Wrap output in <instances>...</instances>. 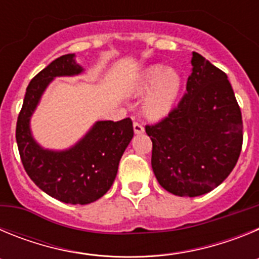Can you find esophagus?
Wrapping results in <instances>:
<instances>
[{
	"instance_id": "obj_1",
	"label": "esophagus",
	"mask_w": 259,
	"mask_h": 259,
	"mask_svg": "<svg viewBox=\"0 0 259 259\" xmlns=\"http://www.w3.org/2000/svg\"><path fill=\"white\" fill-rule=\"evenodd\" d=\"M134 131H135V134H136V135H141V134H144V131H145V130H144L143 124L135 122L134 123Z\"/></svg>"
}]
</instances>
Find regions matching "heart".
Masks as SVG:
<instances>
[{
  "label": "heart",
  "instance_id": "heart-1",
  "mask_svg": "<svg viewBox=\"0 0 259 259\" xmlns=\"http://www.w3.org/2000/svg\"><path fill=\"white\" fill-rule=\"evenodd\" d=\"M182 91V77L172 68L155 65L145 68L131 84L134 96L145 95L141 102L143 114L148 119L158 120L172 111Z\"/></svg>",
  "mask_w": 259,
  "mask_h": 259
}]
</instances>
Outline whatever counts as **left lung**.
I'll use <instances>...</instances> for the list:
<instances>
[{
    "mask_svg": "<svg viewBox=\"0 0 259 259\" xmlns=\"http://www.w3.org/2000/svg\"><path fill=\"white\" fill-rule=\"evenodd\" d=\"M158 183L180 197L209 193L239 159L242 119L227 75L193 52L187 93L161 122L146 125Z\"/></svg>",
    "mask_w": 259,
    "mask_h": 259,
    "instance_id": "left-lung-1",
    "label": "left lung"
}]
</instances>
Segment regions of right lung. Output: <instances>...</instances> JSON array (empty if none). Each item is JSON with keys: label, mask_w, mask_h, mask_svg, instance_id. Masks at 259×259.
I'll return each mask as SVG.
<instances>
[{"label": "right lung", "mask_w": 259, "mask_h": 259, "mask_svg": "<svg viewBox=\"0 0 259 259\" xmlns=\"http://www.w3.org/2000/svg\"><path fill=\"white\" fill-rule=\"evenodd\" d=\"M84 68L75 54L59 57L28 84L17 122V144L24 170L41 191L72 205L101 198L118 172L119 161L134 137L130 118L119 122L98 120L75 145L65 150L45 149L32 135L31 118L56 77L80 75Z\"/></svg>", "instance_id": "1"}]
</instances>
